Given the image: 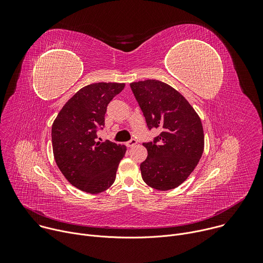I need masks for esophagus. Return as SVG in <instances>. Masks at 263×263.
<instances>
[{
	"mask_svg": "<svg viewBox=\"0 0 263 263\" xmlns=\"http://www.w3.org/2000/svg\"><path fill=\"white\" fill-rule=\"evenodd\" d=\"M136 143H137L136 139L132 138V139H131V140H129V141H128L126 144H127V146H128V147H132V146H134Z\"/></svg>",
	"mask_w": 263,
	"mask_h": 263,
	"instance_id": "34e87169",
	"label": "esophagus"
}]
</instances>
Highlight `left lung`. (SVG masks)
<instances>
[{"instance_id": "8db88e82", "label": "left lung", "mask_w": 263, "mask_h": 263, "mask_svg": "<svg viewBox=\"0 0 263 263\" xmlns=\"http://www.w3.org/2000/svg\"><path fill=\"white\" fill-rule=\"evenodd\" d=\"M130 87L148 130L161 131L153 141L142 143L147 149L140 164L142 180L157 191L173 190L187 179L202 157L201 120L187 100L166 83L144 80Z\"/></svg>"}]
</instances>
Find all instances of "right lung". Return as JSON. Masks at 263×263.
I'll return each instance as SVG.
<instances>
[{"label":"right lung","instance_id":"right-lung-1","mask_svg":"<svg viewBox=\"0 0 263 263\" xmlns=\"http://www.w3.org/2000/svg\"><path fill=\"white\" fill-rule=\"evenodd\" d=\"M124 83H93L81 88L62 107L52 126L55 161L67 181L82 192L99 194L114 184L126 146L97 140L105 126L110 101Z\"/></svg>","mask_w":263,"mask_h":263}]
</instances>
